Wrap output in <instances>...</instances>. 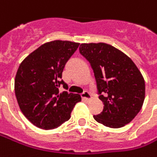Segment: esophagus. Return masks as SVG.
I'll use <instances>...</instances> for the list:
<instances>
[{
	"instance_id": "34e87169",
	"label": "esophagus",
	"mask_w": 157,
	"mask_h": 157,
	"mask_svg": "<svg viewBox=\"0 0 157 157\" xmlns=\"http://www.w3.org/2000/svg\"><path fill=\"white\" fill-rule=\"evenodd\" d=\"M81 96H82V99L85 100V101H89L90 99H91V98H92L91 94H90L88 92H84Z\"/></svg>"
}]
</instances>
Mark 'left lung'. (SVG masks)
<instances>
[{"mask_svg": "<svg viewBox=\"0 0 157 157\" xmlns=\"http://www.w3.org/2000/svg\"><path fill=\"white\" fill-rule=\"evenodd\" d=\"M91 64L97 83L98 98L104 103L98 122L112 128L129 123L142 108L145 84L132 60L111 45L82 43L79 48Z\"/></svg>", "mask_w": 157, "mask_h": 157, "instance_id": "left-lung-1", "label": "left lung"}]
</instances>
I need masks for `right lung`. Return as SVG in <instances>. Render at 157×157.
Returning a JSON list of instances; mask_svg holds the SVG:
<instances>
[{
  "label": "right lung",
  "instance_id": "obj_1",
  "mask_svg": "<svg viewBox=\"0 0 157 157\" xmlns=\"http://www.w3.org/2000/svg\"><path fill=\"white\" fill-rule=\"evenodd\" d=\"M77 42L52 40L41 45L20 63L14 89L22 113L36 127L54 129L71 118L79 94L59 93L67 84L62 80L63 68L78 48Z\"/></svg>",
  "mask_w": 157,
  "mask_h": 157
}]
</instances>
